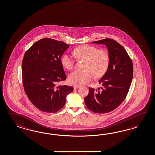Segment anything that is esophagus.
Here are the masks:
<instances>
[{
    "label": "esophagus",
    "instance_id": "34e87169",
    "mask_svg": "<svg viewBox=\"0 0 155 155\" xmlns=\"http://www.w3.org/2000/svg\"><path fill=\"white\" fill-rule=\"evenodd\" d=\"M79 87H80V86H75L74 88V89H79Z\"/></svg>",
    "mask_w": 155,
    "mask_h": 155
}]
</instances>
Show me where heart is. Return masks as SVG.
<instances>
[{"mask_svg": "<svg viewBox=\"0 0 155 155\" xmlns=\"http://www.w3.org/2000/svg\"><path fill=\"white\" fill-rule=\"evenodd\" d=\"M72 54L78 59L85 60L83 70H76L68 75L69 83L74 85L87 83L94 75L97 78L102 76L109 66L110 57L106 49H98L95 46L83 44L75 48ZM61 63L66 69L70 70L74 66V59L71 55L65 54L62 57Z\"/></svg>", "mask_w": 155, "mask_h": 155, "instance_id": "obj_1", "label": "heart"}]
</instances>
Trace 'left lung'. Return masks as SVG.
<instances>
[{"instance_id":"8db88e82","label":"left lung","mask_w":155,"mask_h":155,"mask_svg":"<svg viewBox=\"0 0 155 155\" xmlns=\"http://www.w3.org/2000/svg\"><path fill=\"white\" fill-rule=\"evenodd\" d=\"M107 47L110 61L107 71L98 81L102 87H90L84 101L87 107L98 114L114 110L125 99L131 85L133 65L126 50L116 41L104 39L92 42Z\"/></svg>"}]
</instances>
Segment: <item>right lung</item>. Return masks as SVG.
Here are the masks:
<instances>
[{
  "label": "right lung",
  "mask_w": 155,
  "mask_h": 155,
  "mask_svg": "<svg viewBox=\"0 0 155 155\" xmlns=\"http://www.w3.org/2000/svg\"><path fill=\"white\" fill-rule=\"evenodd\" d=\"M69 46L44 38L26 52L22 62V81L28 98L41 111L54 113L64 107L72 87L57 86L66 79L61 58Z\"/></svg>",
  "instance_id": "obj_1"
}]
</instances>
